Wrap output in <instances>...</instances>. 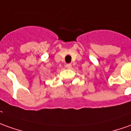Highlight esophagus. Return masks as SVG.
Masks as SVG:
<instances>
[{
  "label": "esophagus",
  "instance_id": "1",
  "mask_svg": "<svg viewBox=\"0 0 131 131\" xmlns=\"http://www.w3.org/2000/svg\"><path fill=\"white\" fill-rule=\"evenodd\" d=\"M66 68H68V69H71V67H72V66H71V64H66Z\"/></svg>",
  "mask_w": 131,
  "mask_h": 131
}]
</instances>
